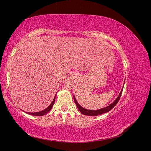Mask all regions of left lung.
Returning <instances> with one entry per match:
<instances>
[{"mask_svg": "<svg viewBox=\"0 0 151 151\" xmlns=\"http://www.w3.org/2000/svg\"><path fill=\"white\" fill-rule=\"evenodd\" d=\"M122 91H123V88H122V91H120L119 95L118 96L116 99L111 104H109V106L103 108L101 109H97V110H91V109H87L84 108L83 107H82L81 105L78 103H77L74 96V102L76 104L77 107L78 108L79 110L81 111V113L82 114H83V115H88V116H98V115H102V114H103V113L108 112L109 111H110L114 106H115V105L118 103V102L119 101V99L121 97V95L122 93Z\"/></svg>", "mask_w": 151, "mask_h": 151, "instance_id": "1", "label": "left lung"}]
</instances>
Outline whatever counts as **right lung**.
Returning <instances> with one entry per match:
<instances>
[{
    "mask_svg": "<svg viewBox=\"0 0 151 151\" xmlns=\"http://www.w3.org/2000/svg\"><path fill=\"white\" fill-rule=\"evenodd\" d=\"M55 97H56V95L55 96L54 99L53 100V101L52 102V103L49 105V106H48L45 109H44V110L39 111V112H35V113H29V112H26V113H28V114H29V115H33V116H43V115H45V114H47L48 112H49L50 110H51V109L53 107V104L55 103Z\"/></svg>",
    "mask_w": 151,
    "mask_h": 151,
    "instance_id": "add662e5",
    "label": "right lung"
}]
</instances>
